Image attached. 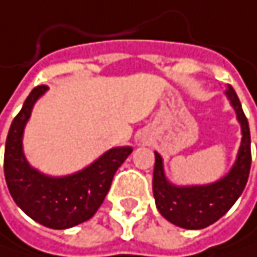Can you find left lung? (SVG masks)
Masks as SVG:
<instances>
[{
  "mask_svg": "<svg viewBox=\"0 0 257 257\" xmlns=\"http://www.w3.org/2000/svg\"><path fill=\"white\" fill-rule=\"evenodd\" d=\"M225 93L236 113L242 135L236 161L225 177L202 186H176L165 177L164 161L155 152L153 196L156 207L168 222L184 229H202L217 222L239 198L248 180L251 165L248 122L232 86H228Z\"/></svg>",
  "mask_w": 257,
  "mask_h": 257,
  "instance_id": "8db88e82",
  "label": "left lung"
}]
</instances>
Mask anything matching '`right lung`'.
Masks as SVG:
<instances>
[{
  "mask_svg": "<svg viewBox=\"0 0 257 257\" xmlns=\"http://www.w3.org/2000/svg\"><path fill=\"white\" fill-rule=\"evenodd\" d=\"M47 89L44 84L34 87L12 122L4 152V176L12 198L25 214L50 229H67L96 213L132 147L110 149L89 167L64 177H50L32 168L24 155L22 137L34 104Z\"/></svg>",
  "mask_w": 257,
  "mask_h": 257,
  "instance_id": "obj_1",
  "label": "right lung"
}]
</instances>
